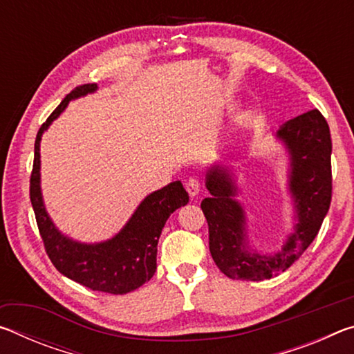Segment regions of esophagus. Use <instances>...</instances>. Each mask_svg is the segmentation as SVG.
<instances>
[{"label": "esophagus", "mask_w": 354, "mask_h": 354, "mask_svg": "<svg viewBox=\"0 0 354 354\" xmlns=\"http://www.w3.org/2000/svg\"><path fill=\"white\" fill-rule=\"evenodd\" d=\"M185 190H187V194L190 195V196H196L200 194V190H201V183H200V179L198 178H189L187 181H185Z\"/></svg>", "instance_id": "obj_1"}]
</instances>
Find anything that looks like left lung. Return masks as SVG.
Segmentation results:
<instances>
[{
  "label": "left lung",
  "mask_w": 354,
  "mask_h": 354,
  "mask_svg": "<svg viewBox=\"0 0 354 354\" xmlns=\"http://www.w3.org/2000/svg\"><path fill=\"white\" fill-rule=\"evenodd\" d=\"M292 156L290 190L297 203L298 223L283 250L274 256L250 254L243 250L245 215L232 196L236 187L225 169L215 167L207 175L211 196L201 201L209 226V250L215 266L226 277L261 281L284 272L304 253L319 234L331 205V134L325 117L313 109L287 122L278 131Z\"/></svg>",
  "instance_id": "obj_1"
}]
</instances>
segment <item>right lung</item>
Wrapping results in <instances>:
<instances>
[{
  "mask_svg": "<svg viewBox=\"0 0 354 354\" xmlns=\"http://www.w3.org/2000/svg\"><path fill=\"white\" fill-rule=\"evenodd\" d=\"M97 84H84L76 87L40 127L34 145L29 196L41 242L53 266L64 277L76 281L87 289L123 295L153 278L160 231L173 211L187 205L189 195L181 181L170 183L164 189L148 195L122 232L103 243H77L56 230L45 211L40 194V137L53 120L65 109L68 101L93 92Z\"/></svg>",
  "mask_w": 354,
  "mask_h": 354,
  "instance_id": "right-lung-1",
  "label": "right lung"
}]
</instances>
